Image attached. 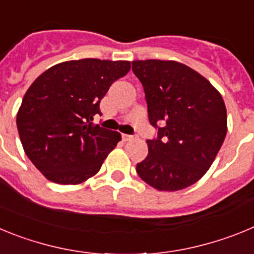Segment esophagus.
Listing matches in <instances>:
<instances>
[{
	"label": "esophagus",
	"mask_w": 254,
	"mask_h": 254,
	"mask_svg": "<svg viewBox=\"0 0 254 254\" xmlns=\"http://www.w3.org/2000/svg\"><path fill=\"white\" fill-rule=\"evenodd\" d=\"M134 137H136V136H133V134H126V133L122 134L123 141H131V140H133Z\"/></svg>",
	"instance_id": "esophagus-1"
}]
</instances>
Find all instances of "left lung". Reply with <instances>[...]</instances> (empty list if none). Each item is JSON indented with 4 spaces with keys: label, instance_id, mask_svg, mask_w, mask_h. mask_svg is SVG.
<instances>
[{
    "label": "left lung",
    "instance_id": "1",
    "mask_svg": "<svg viewBox=\"0 0 254 254\" xmlns=\"http://www.w3.org/2000/svg\"><path fill=\"white\" fill-rule=\"evenodd\" d=\"M132 71L143 86L150 125L158 129L136 172L159 190L190 187L207 172L225 140L223 98L203 76L176 61H133Z\"/></svg>",
    "mask_w": 254,
    "mask_h": 254
}]
</instances>
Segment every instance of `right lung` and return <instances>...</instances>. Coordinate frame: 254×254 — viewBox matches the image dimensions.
Wrapping results in <instances>:
<instances>
[{
    "mask_svg": "<svg viewBox=\"0 0 254 254\" xmlns=\"http://www.w3.org/2000/svg\"><path fill=\"white\" fill-rule=\"evenodd\" d=\"M128 61L85 58L51 67L26 91L16 117L26 156L49 181L78 185L99 172L121 133L93 126L100 100Z\"/></svg>",
    "mask_w": 254,
    "mask_h": 254,
    "instance_id": "right-lung-1",
    "label": "right lung"
}]
</instances>
